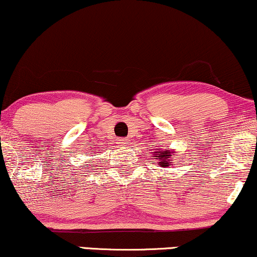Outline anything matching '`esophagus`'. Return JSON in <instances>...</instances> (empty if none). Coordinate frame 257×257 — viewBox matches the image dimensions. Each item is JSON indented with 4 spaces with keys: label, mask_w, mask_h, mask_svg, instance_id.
<instances>
[{
    "label": "esophagus",
    "mask_w": 257,
    "mask_h": 257,
    "mask_svg": "<svg viewBox=\"0 0 257 257\" xmlns=\"http://www.w3.org/2000/svg\"><path fill=\"white\" fill-rule=\"evenodd\" d=\"M128 140H125V139H119L118 140V145L119 146H128Z\"/></svg>",
    "instance_id": "obj_1"
}]
</instances>
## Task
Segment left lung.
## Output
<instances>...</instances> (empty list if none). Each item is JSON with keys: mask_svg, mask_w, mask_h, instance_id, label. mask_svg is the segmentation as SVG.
Returning <instances> with one entry per match:
<instances>
[{"mask_svg": "<svg viewBox=\"0 0 257 257\" xmlns=\"http://www.w3.org/2000/svg\"><path fill=\"white\" fill-rule=\"evenodd\" d=\"M173 153L170 149H161L158 148L157 152H154V159L159 161V165L161 167H170L172 166V161H173Z\"/></svg>", "mask_w": 257, "mask_h": 257, "instance_id": "left-lung-1", "label": "left lung"}]
</instances>
